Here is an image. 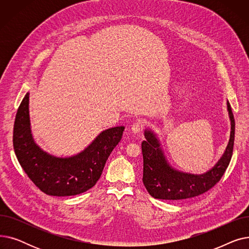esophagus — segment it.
<instances>
[{
  "mask_svg": "<svg viewBox=\"0 0 249 249\" xmlns=\"http://www.w3.org/2000/svg\"><path fill=\"white\" fill-rule=\"evenodd\" d=\"M143 126H144V124H143L142 121H136L131 125V131L133 133H139L143 129Z\"/></svg>",
  "mask_w": 249,
  "mask_h": 249,
  "instance_id": "1",
  "label": "esophagus"
}]
</instances>
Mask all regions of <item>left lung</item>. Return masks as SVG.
Wrapping results in <instances>:
<instances>
[{"label":"left lung","instance_id":"obj_1","mask_svg":"<svg viewBox=\"0 0 249 249\" xmlns=\"http://www.w3.org/2000/svg\"><path fill=\"white\" fill-rule=\"evenodd\" d=\"M230 120V138L224 153L215 165L204 174H190L177 169L164 154L160 140L152 129L144 130L145 140L141 143L143 155V184L155 199L182 200L197 197L214 187L224 175L232 158L235 121L227 101Z\"/></svg>","mask_w":249,"mask_h":249}]
</instances>
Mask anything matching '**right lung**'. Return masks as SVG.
<instances>
[{"label": "right lung", "instance_id": "obj_1", "mask_svg": "<svg viewBox=\"0 0 249 249\" xmlns=\"http://www.w3.org/2000/svg\"><path fill=\"white\" fill-rule=\"evenodd\" d=\"M124 126L103 130L82 151L56 156L43 150L34 140L29 115V93L16 114L13 145L22 168L43 193L56 197L82 194L99 180L109 155L120 142Z\"/></svg>", "mask_w": 249, "mask_h": 249}]
</instances>
